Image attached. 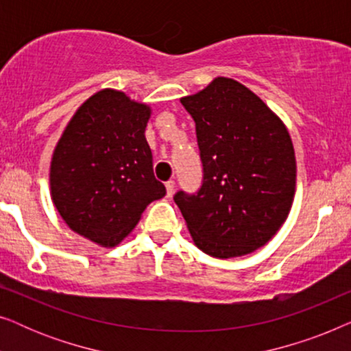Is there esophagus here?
I'll return each instance as SVG.
<instances>
[{
	"instance_id": "1",
	"label": "esophagus",
	"mask_w": 351,
	"mask_h": 351,
	"mask_svg": "<svg viewBox=\"0 0 351 351\" xmlns=\"http://www.w3.org/2000/svg\"><path fill=\"white\" fill-rule=\"evenodd\" d=\"M174 186H176L174 180H167L166 182V193H167V196L172 195V191H174Z\"/></svg>"
}]
</instances>
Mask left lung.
Segmentation results:
<instances>
[{"label": "left lung", "instance_id": "left-lung-1", "mask_svg": "<svg viewBox=\"0 0 351 351\" xmlns=\"http://www.w3.org/2000/svg\"><path fill=\"white\" fill-rule=\"evenodd\" d=\"M180 102L196 123L203 185L176 193L193 243L215 258L265 246L295 195V153L281 118L246 86L217 76Z\"/></svg>", "mask_w": 351, "mask_h": 351}]
</instances>
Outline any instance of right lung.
<instances>
[{
  "label": "right lung",
  "instance_id": "1",
  "mask_svg": "<svg viewBox=\"0 0 351 351\" xmlns=\"http://www.w3.org/2000/svg\"><path fill=\"white\" fill-rule=\"evenodd\" d=\"M150 114V105L102 89L76 110L52 153V203L75 233L99 246L121 243L166 195L145 138Z\"/></svg>",
  "mask_w": 351,
  "mask_h": 351
}]
</instances>
